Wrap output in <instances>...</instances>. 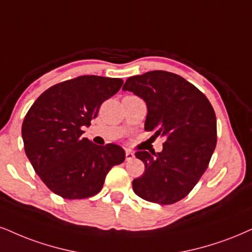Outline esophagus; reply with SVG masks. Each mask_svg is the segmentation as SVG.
Listing matches in <instances>:
<instances>
[{"mask_svg": "<svg viewBox=\"0 0 252 252\" xmlns=\"http://www.w3.org/2000/svg\"><path fill=\"white\" fill-rule=\"evenodd\" d=\"M133 158H134V153H133L132 151H129V150H126V161H129V160H132Z\"/></svg>", "mask_w": 252, "mask_h": 252, "instance_id": "obj_1", "label": "esophagus"}]
</instances>
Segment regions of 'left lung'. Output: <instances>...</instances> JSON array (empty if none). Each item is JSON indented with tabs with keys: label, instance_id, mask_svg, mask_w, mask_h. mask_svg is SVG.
Here are the masks:
<instances>
[{
	"label": "left lung",
	"instance_id": "left-lung-1",
	"mask_svg": "<svg viewBox=\"0 0 252 252\" xmlns=\"http://www.w3.org/2000/svg\"><path fill=\"white\" fill-rule=\"evenodd\" d=\"M123 90L144 99L145 129L164 138L160 153H135L145 163V173L133 180V190L159 204L182 200L206 172L215 151L216 116L212 104L192 84L167 71L129 77Z\"/></svg>",
	"mask_w": 252,
	"mask_h": 252
}]
</instances>
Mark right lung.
<instances>
[{"mask_svg": "<svg viewBox=\"0 0 252 252\" xmlns=\"http://www.w3.org/2000/svg\"><path fill=\"white\" fill-rule=\"evenodd\" d=\"M123 79L80 76L44 91L28 111L22 138L28 159L45 186L67 200L91 197L110 169L125 160L120 146H98L82 138L100 105L119 91Z\"/></svg>", "mask_w": 252, "mask_h": 252, "instance_id": "1", "label": "right lung"}]
</instances>
